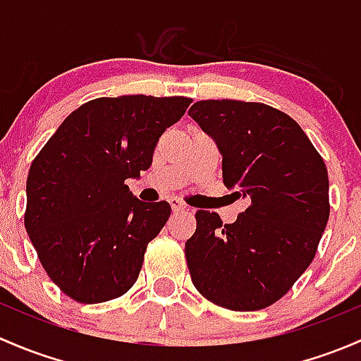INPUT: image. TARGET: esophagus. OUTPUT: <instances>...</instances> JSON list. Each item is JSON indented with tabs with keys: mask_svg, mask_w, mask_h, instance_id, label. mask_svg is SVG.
<instances>
[{
	"mask_svg": "<svg viewBox=\"0 0 361 361\" xmlns=\"http://www.w3.org/2000/svg\"><path fill=\"white\" fill-rule=\"evenodd\" d=\"M169 203H170V207H172L173 212H182V210H185V208H188V205H185L184 202H180L179 198H170Z\"/></svg>",
	"mask_w": 361,
	"mask_h": 361,
	"instance_id": "34e87169",
	"label": "esophagus"
}]
</instances>
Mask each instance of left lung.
Returning <instances> with one entry per match:
<instances>
[{
  "instance_id": "1",
  "label": "left lung",
  "mask_w": 361,
  "mask_h": 361,
  "mask_svg": "<svg viewBox=\"0 0 361 361\" xmlns=\"http://www.w3.org/2000/svg\"><path fill=\"white\" fill-rule=\"evenodd\" d=\"M189 116L217 146L224 185L248 205L224 226L215 212H196L191 280L226 310H264L317 254L330 214L326 166L302 128L266 104L200 100Z\"/></svg>"
}]
</instances>
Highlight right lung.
<instances>
[{
  "instance_id": "obj_1",
  "label": "right lung",
  "mask_w": 361,
  "mask_h": 361,
  "mask_svg": "<svg viewBox=\"0 0 361 361\" xmlns=\"http://www.w3.org/2000/svg\"><path fill=\"white\" fill-rule=\"evenodd\" d=\"M188 97H100L69 114L29 169L24 224L44 271L71 299H116L137 281L147 243L170 217L125 180L153 163Z\"/></svg>"
}]
</instances>
